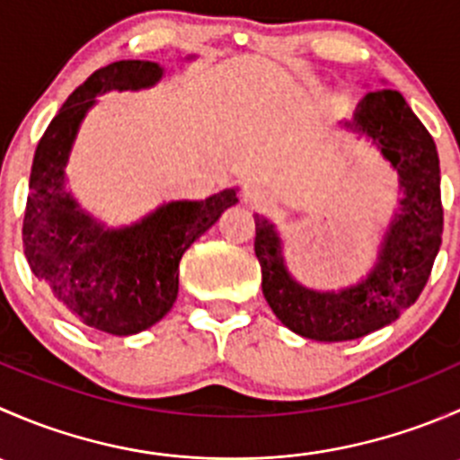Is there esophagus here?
Masks as SVG:
<instances>
[{
	"mask_svg": "<svg viewBox=\"0 0 460 460\" xmlns=\"http://www.w3.org/2000/svg\"><path fill=\"white\" fill-rule=\"evenodd\" d=\"M244 202L249 204V207H264V204L269 202V196H267V191H264L262 187H258V184H247V187H244Z\"/></svg>",
	"mask_w": 460,
	"mask_h": 460,
	"instance_id": "1",
	"label": "esophagus"
}]
</instances>
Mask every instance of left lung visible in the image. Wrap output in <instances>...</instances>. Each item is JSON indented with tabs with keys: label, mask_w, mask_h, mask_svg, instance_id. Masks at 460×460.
I'll return each instance as SVG.
<instances>
[{
	"label": "left lung",
	"mask_w": 460,
	"mask_h": 460,
	"mask_svg": "<svg viewBox=\"0 0 460 460\" xmlns=\"http://www.w3.org/2000/svg\"><path fill=\"white\" fill-rule=\"evenodd\" d=\"M347 127L378 142L383 155L398 169L405 191L401 216L389 229L367 280L342 291L305 289L282 264L280 240L271 222L253 216V249L269 307L291 332L320 342L367 336L407 312L428 285L443 235L438 153L405 97L392 88L369 91L358 102L354 124Z\"/></svg>",
	"instance_id": "8db88e82"
}]
</instances>
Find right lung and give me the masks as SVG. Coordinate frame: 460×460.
I'll list each match as a JSON object with an SVG mask.
<instances>
[{
	"label": "right lung",
	"instance_id": "add662e5",
	"mask_svg": "<svg viewBox=\"0 0 460 460\" xmlns=\"http://www.w3.org/2000/svg\"><path fill=\"white\" fill-rule=\"evenodd\" d=\"M160 77L157 64L140 59L93 73L49 124L31 169L22 240L32 273L62 312L113 336L148 329L173 307L182 253L238 202L235 189H226L207 200L166 204L128 229L106 231L64 191L68 151L93 97L151 86Z\"/></svg>",
	"mask_w": 460,
	"mask_h": 460
}]
</instances>
